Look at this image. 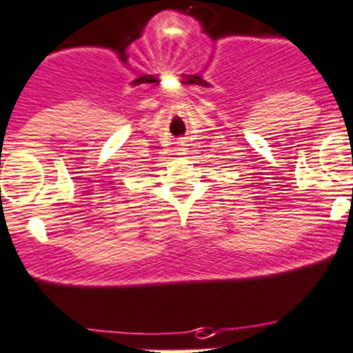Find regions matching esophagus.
<instances>
[{
  "label": "esophagus",
  "instance_id": "obj_1",
  "mask_svg": "<svg viewBox=\"0 0 353 353\" xmlns=\"http://www.w3.org/2000/svg\"><path fill=\"white\" fill-rule=\"evenodd\" d=\"M174 151H176V154H184V151H186V148H184L183 142H177L176 148H174Z\"/></svg>",
  "mask_w": 353,
  "mask_h": 353
}]
</instances>
